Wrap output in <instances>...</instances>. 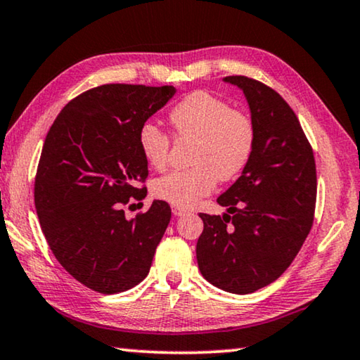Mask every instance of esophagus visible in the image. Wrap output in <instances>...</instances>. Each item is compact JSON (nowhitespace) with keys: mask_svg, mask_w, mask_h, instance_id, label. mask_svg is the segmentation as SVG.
I'll list each match as a JSON object with an SVG mask.
<instances>
[{"mask_svg":"<svg viewBox=\"0 0 360 360\" xmlns=\"http://www.w3.org/2000/svg\"><path fill=\"white\" fill-rule=\"evenodd\" d=\"M172 212H174L175 216H185V214H188V211H186L185 207H180V206H172Z\"/></svg>","mask_w":360,"mask_h":360,"instance_id":"esophagus-1","label":"esophagus"}]
</instances>
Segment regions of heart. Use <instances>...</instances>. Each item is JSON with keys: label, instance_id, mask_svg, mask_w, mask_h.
<instances>
[{"label": "heart", "instance_id": "obj_1", "mask_svg": "<svg viewBox=\"0 0 360 360\" xmlns=\"http://www.w3.org/2000/svg\"><path fill=\"white\" fill-rule=\"evenodd\" d=\"M170 124L179 139H195L190 170L170 172L154 181V195L174 206L191 207L214 190L217 179L232 180L247 165L253 150V123L210 92L190 94L172 108ZM139 148L154 169L169 162L170 139L154 124L139 131Z\"/></svg>", "mask_w": 360, "mask_h": 360}]
</instances>
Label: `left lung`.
Instances as JSON below:
<instances>
[{
    "mask_svg": "<svg viewBox=\"0 0 360 360\" xmlns=\"http://www.w3.org/2000/svg\"><path fill=\"white\" fill-rule=\"evenodd\" d=\"M247 98L253 150L231 188L217 198L222 216L200 214L196 243L202 278L232 294H250L279 278L297 257L316 200L314 150L278 92L245 76H227Z\"/></svg>",
    "mask_w": 360,
    "mask_h": 360,
    "instance_id": "obj_1",
    "label": "left lung"
}]
</instances>
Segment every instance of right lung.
Here are the masks:
<instances>
[{
    "mask_svg": "<svg viewBox=\"0 0 360 360\" xmlns=\"http://www.w3.org/2000/svg\"><path fill=\"white\" fill-rule=\"evenodd\" d=\"M176 89L105 84L68 103L46 134L34 200L41 232L61 266L101 294H118L148 276L170 222V206L124 217L148 190L139 131Z\"/></svg>",
    "mask_w": 360,
    "mask_h": 360,
    "instance_id": "add662e5",
    "label": "right lung"
}]
</instances>
